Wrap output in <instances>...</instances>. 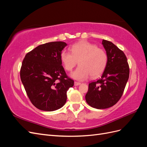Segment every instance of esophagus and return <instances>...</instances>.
<instances>
[{"label": "esophagus", "mask_w": 147, "mask_h": 147, "mask_svg": "<svg viewBox=\"0 0 147 147\" xmlns=\"http://www.w3.org/2000/svg\"><path fill=\"white\" fill-rule=\"evenodd\" d=\"M81 83H80V82H74V85L75 86H78V85H80V84Z\"/></svg>", "instance_id": "1"}]
</instances>
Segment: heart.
<instances>
[{"mask_svg":"<svg viewBox=\"0 0 147 147\" xmlns=\"http://www.w3.org/2000/svg\"><path fill=\"white\" fill-rule=\"evenodd\" d=\"M70 50L71 53L63 50L60 58L64 69L69 72L78 62L80 65L70 74L74 79L83 81L90 75L96 78L104 72L107 65L108 56L103 49L86 41H81L73 45Z\"/></svg>","mask_w":147,"mask_h":147,"instance_id":"b5f03b06","label":"heart"}]
</instances>
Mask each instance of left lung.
Returning <instances> with one entry per match:
<instances>
[{
    "label": "left lung",
    "mask_w": 147,
    "mask_h": 147,
    "mask_svg": "<svg viewBox=\"0 0 147 147\" xmlns=\"http://www.w3.org/2000/svg\"><path fill=\"white\" fill-rule=\"evenodd\" d=\"M102 44L108 56L107 65L101 78L89 84L85 96L87 103L97 109H107L117 103L129 76V67L123 51L105 40H102Z\"/></svg>",
    "instance_id": "obj_1"
}]
</instances>
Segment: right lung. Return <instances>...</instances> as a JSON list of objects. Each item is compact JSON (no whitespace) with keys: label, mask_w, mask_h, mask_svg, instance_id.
I'll return each instance as SVG.
<instances>
[{"label":"right lung","mask_w":147,"mask_h":147,"mask_svg":"<svg viewBox=\"0 0 147 147\" xmlns=\"http://www.w3.org/2000/svg\"><path fill=\"white\" fill-rule=\"evenodd\" d=\"M63 42L40 45L25 56L20 77L26 93L37 109L52 112L61 109L67 100V91L74 82L62 65L60 55L67 46Z\"/></svg>","instance_id":"right-lung-1"}]
</instances>
